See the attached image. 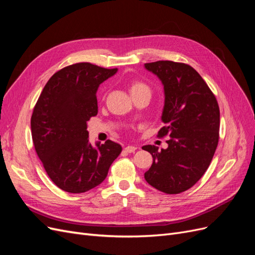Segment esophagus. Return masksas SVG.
<instances>
[{"mask_svg":"<svg viewBox=\"0 0 255 255\" xmlns=\"http://www.w3.org/2000/svg\"><path fill=\"white\" fill-rule=\"evenodd\" d=\"M136 146H134V145H128V146H126L125 148V151L127 152V153H133V152H135L136 151Z\"/></svg>","mask_w":255,"mask_h":255,"instance_id":"1","label":"esophagus"}]
</instances>
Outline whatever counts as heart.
Masks as SVG:
<instances>
[{
  "label": "heart",
  "mask_w": 255,
  "mask_h": 255,
  "mask_svg": "<svg viewBox=\"0 0 255 255\" xmlns=\"http://www.w3.org/2000/svg\"><path fill=\"white\" fill-rule=\"evenodd\" d=\"M128 89L130 95L136 96V95H140V94H148L151 95V88L148 84H145L142 81L139 80H133L130 81L128 85Z\"/></svg>",
  "instance_id": "b5f03b06"
}]
</instances>
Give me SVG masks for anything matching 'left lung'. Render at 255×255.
<instances>
[{"label": "left lung", "instance_id": "obj_1", "mask_svg": "<svg viewBox=\"0 0 255 255\" xmlns=\"http://www.w3.org/2000/svg\"><path fill=\"white\" fill-rule=\"evenodd\" d=\"M144 67L164 85V127L157 137H169L167 149L142 146L153 157L144 179L157 190L176 195L194 186L211 164L219 140V106L213 91L191 66L158 60Z\"/></svg>", "mask_w": 255, "mask_h": 255}]
</instances>
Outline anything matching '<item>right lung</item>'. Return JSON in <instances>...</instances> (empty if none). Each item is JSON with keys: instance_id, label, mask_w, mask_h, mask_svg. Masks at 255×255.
<instances>
[{"instance_id": "add662e5", "label": "right lung", "mask_w": 255, "mask_h": 255, "mask_svg": "<svg viewBox=\"0 0 255 255\" xmlns=\"http://www.w3.org/2000/svg\"><path fill=\"white\" fill-rule=\"evenodd\" d=\"M117 72L90 63L67 66L45 84L30 118L38 157L51 181L71 194L101 184L122 151L112 140L88 142L87 121L98 114L99 85Z\"/></svg>"}]
</instances>
